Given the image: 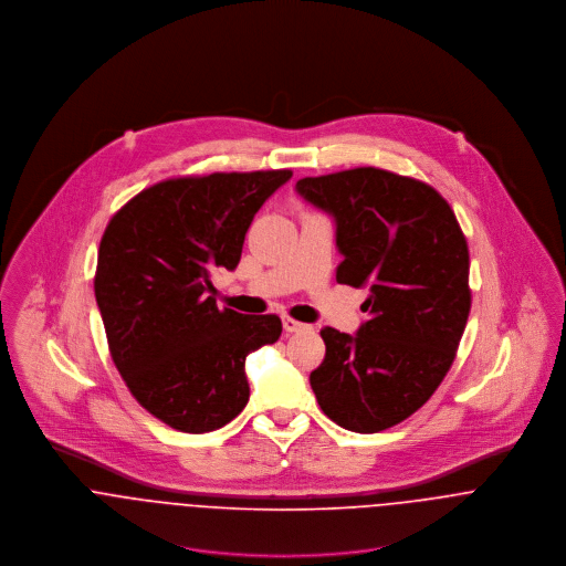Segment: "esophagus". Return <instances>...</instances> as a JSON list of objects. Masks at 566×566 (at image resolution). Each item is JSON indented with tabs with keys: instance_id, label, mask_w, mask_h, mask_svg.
Segmentation results:
<instances>
[{
	"instance_id": "esophagus-1",
	"label": "esophagus",
	"mask_w": 566,
	"mask_h": 566,
	"mask_svg": "<svg viewBox=\"0 0 566 566\" xmlns=\"http://www.w3.org/2000/svg\"><path fill=\"white\" fill-rule=\"evenodd\" d=\"M283 328L287 331V333H298V331H307V328H312L310 324L298 323V321H294V318H290V316H283Z\"/></svg>"
}]
</instances>
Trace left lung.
<instances>
[{
    "label": "left lung",
    "instance_id": "8db88e82",
    "mask_svg": "<svg viewBox=\"0 0 566 566\" xmlns=\"http://www.w3.org/2000/svg\"><path fill=\"white\" fill-rule=\"evenodd\" d=\"M296 191L335 220V279L370 287L355 335L324 326L310 375L324 413L357 433L399 424L449 373L471 312L469 245L427 182L379 167L301 178Z\"/></svg>",
    "mask_w": 566,
    "mask_h": 566
}]
</instances>
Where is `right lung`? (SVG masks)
<instances>
[{
	"mask_svg": "<svg viewBox=\"0 0 566 566\" xmlns=\"http://www.w3.org/2000/svg\"><path fill=\"white\" fill-rule=\"evenodd\" d=\"M290 169L216 171L157 182L108 222L95 301L130 395L185 433L224 427L250 388L248 353L274 344L281 318L218 310L211 272L235 270L245 231Z\"/></svg>",
	"mask_w": 566,
	"mask_h": 566,
	"instance_id": "obj_1",
	"label": "right lung"
}]
</instances>
